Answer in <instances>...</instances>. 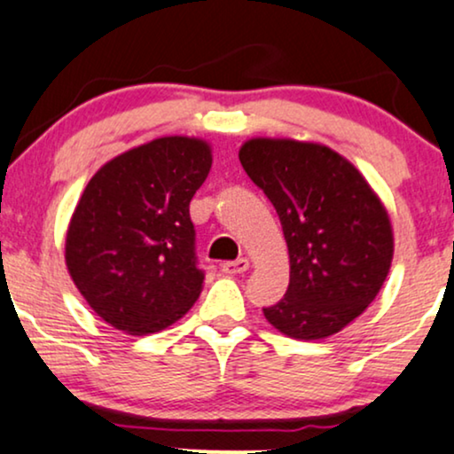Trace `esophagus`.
<instances>
[{
  "label": "esophagus",
  "instance_id": "1",
  "mask_svg": "<svg viewBox=\"0 0 454 454\" xmlns=\"http://www.w3.org/2000/svg\"><path fill=\"white\" fill-rule=\"evenodd\" d=\"M247 270H249V260H247V257H240V260H232V262H223L222 263V272H226V274H243V272H247Z\"/></svg>",
  "mask_w": 454,
  "mask_h": 454
}]
</instances>
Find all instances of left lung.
I'll list each match as a JSON object with an SVG mask.
<instances>
[{
	"instance_id": "8db88e82",
	"label": "left lung",
	"mask_w": 454,
	"mask_h": 454,
	"mask_svg": "<svg viewBox=\"0 0 454 454\" xmlns=\"http://www.w3.org/2000/svg\"><path fill=\"white\" fill-rule=\"evenodd\" d=\"M240 165L277 209L289 247V286L268 323L294 340L340 333L380 294L394 255L387 211L331 148L255 137Z\"/></svg>"
}]
</instances>
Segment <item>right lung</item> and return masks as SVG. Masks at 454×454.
Masks as SVG:
<instances>
[{
	"instance_id": "obj_1",
	"label": "right lung",
	"mask_w": 454,
	"mask_h": 454,
	"mask_svg": "<svg viewBox=\"0 0 454 454\" xmlns=\"http://www.w3.org/2000/svg\"><path fill=\"white\" fill-rule=\"evenodd\" d=\"M211 148L169 136L96 171L68 223L65 260L90 308L114 329L146 335L182 318L203 289L191 200Z\"/></svg>"
}]
</instances>
